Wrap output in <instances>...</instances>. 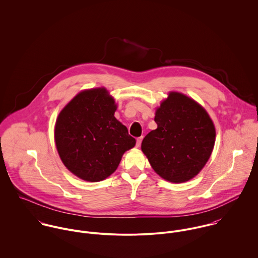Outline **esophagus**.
<instances>
[{"label":"esophagus","mask_w":258,"mask_h":258,"mask_svg":"<svg viewBox=\"0 0 258 258\" xmlns=\"http://www.w3.org/2000/svg\"><path fill=\"white\" fill-rule=\"evenodd\" d=\"M142 139H143V137H139V138L136 140V146H137V147H140L141 142H142Z\"/></svg>","instance_id":"1"}]
</instances>
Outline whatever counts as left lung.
Listing matches in <instances>:
<instances>
[{"label": "left lung", "mask_w": 258, "mask_h": 258, "mask_svg": "<svg viewBox=\"0 0 258 258\" xmlns=\"http://www.w3.org/2000/svg\"><path fill=\"white\" fill-rule=\"evenodd\" d=\"M158 127L148 133L141 149L154 171L166 181L184 183L205 167L216 141L215 125L198 102L170 92L156 110Z\"/></svg>", "instance_id": "8db88e82"}]
</instances>
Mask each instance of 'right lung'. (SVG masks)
Returning a JSON list of instances; mask_svg holds the SVG:
<instances>
[{
    "label": "right lung",
    "mask_w": 258,
    "mask_h": 258,
    "mask_svg": "<svg viewBox=\"0 0 258 258\" xmlns=\"http://www.w3.org/2000/svg\"><path fill=\"white\" fill-rule=\"evenodd\" d=\"M116 104L105 88L79 92L60 111L54 140L64 166L78 178L99 182L115 172L136 140L115 117Z\"/></svg>",
    "instance_id": "1"
}]
</instances>
